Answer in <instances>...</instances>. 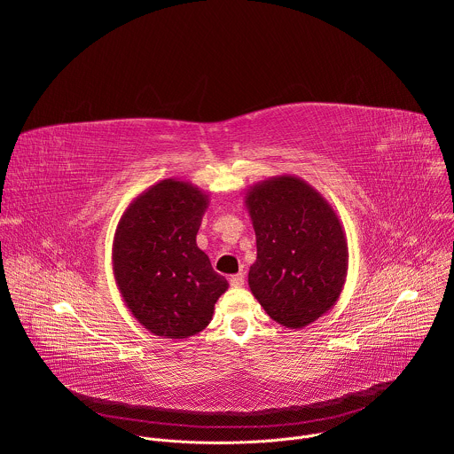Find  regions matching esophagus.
Here are the masks:
<instances>
[{"label": "esophagus", "mask_w": 454, "mask_h": 454, "mask_svg": "<svg viewBox=\"0 0 454 454\" xmlns=\"http://www.w3.org/2000/svg\"><path fill=\"white\" fill-rule=\"evenodd\" d=\"M230 286H231V287H235V289L242 287V286H244V275H242V273L231 275V277H230Z\"/></svg>", "instance_id": "1"}]
</instances>
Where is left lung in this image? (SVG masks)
<instances>
[{"instance_id":"8db88e82","label":"left lung","mask_w":454,"mask_h":454,"mask_svg":"<svg viewBox=\"0 0 454 454\" xmlns=\"http://www.w3.org/2000/svg\"><path fill=\"white\" fill-rule=\"evenodd\" d=\"M244 205L256 237L253 296L282 327H307L336 305L347 280L348 244L336 210L293 174L254 183Z\"/></svg>"}]
</instances>
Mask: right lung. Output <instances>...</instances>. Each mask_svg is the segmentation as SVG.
<instances>
[{
  "mask_svg": "<svg viewBox=\"0 0 454 454\" xmlns=\"http://www.w3.org/2000/svg\"><path fill=\"white\" fill-rule=\"evenodd\" d=\"M208 203V192L168 177L144 190L118 221L114 282L127 309L154 336H196L228 289L196 242Z\"/></svg>",
  "mask_w": 454,
  "mask_h": 454,
  "instance_id": "1",
  "label": "right lung"
}]
</instances>
